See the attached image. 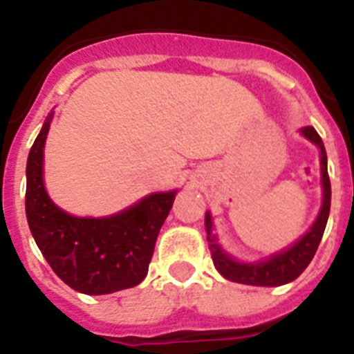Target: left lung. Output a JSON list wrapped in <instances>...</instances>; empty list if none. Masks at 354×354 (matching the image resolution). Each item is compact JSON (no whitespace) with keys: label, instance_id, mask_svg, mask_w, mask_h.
Instances as JSON below:
<instances>
[{"label":"left lung","instance_id":"left-lung-1","mask_svg":"<svg viewBox=\"0 0 354 354\" xmlns=\"http://www.w3.org/2000/svg\"><path fill=\"white\" fill-rule=\"evenodd\" d=\"M305 137L309 138L310 142H315L320 148L322 153V185H324V205L322 210L316 217L315 225L310 226V230L299 239L294 247L287 248L283 252L276 254L267 261L257 263H239L236 259H232L230 256H226L221 250V247L217 245L216 236L212 234V217L210 214H206V241H208V248H210L212 259L214 265L219 272L230 281L245 285H257V287H278V285H285L296 279L299 274L304 272L310 259L315 257L318 245L324 236L325 225L329 219L330 210V180L329 174H327V153H325L324 142L322 137L316 133L315 128L301 129Z\"/></svg>","mask_w":354,"mask_h":354}]
</instances>
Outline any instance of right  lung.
<instances>
[{"mask_svg":"<svg viewBox=\"0 0 354 354\" xmlns=\"http://www.w3.org/2000/svg\"><path fill=\"white\" fill-rule=\"evenodd\" d=\"M49 120L27 160L25 212L30 232L56 276L84 294H109L146 278L155 241L175 192L153 194L117 216L91 219L65 214L44 188V146Z\"/></svg>","mask_w":354,"mask_h":354,"instance_id":"add662e5","label":"right lung"}]
</instances>
